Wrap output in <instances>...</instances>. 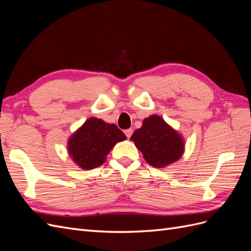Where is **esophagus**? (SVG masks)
<instances>
[{
    "mask_svg": "<svg viewBox=\"0 0 251 251\" xmlns=\"http://www.w3.org/2000/svg\"><path fill=\"white\" fill-rule=\"evenodd\" d=\"M125 134L127 138H130L133 134V130L132 128H127V130H125Z\"/></svg>",
    "mask_w": 251,
    "mask_h": 251,
    "instance_id": "34e87169",
    "label": "esophagus"
}]
</instances>
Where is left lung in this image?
I'll return each instance as SVG.
<instances>
[{"mask_svg": "<svg viewBox=\"0 0 251 251\" xmlns=\"http://www.w3.org/2000/svg\"><path fill=\"white\" fill-rule=\"evenodd\" d=\"M131 140L146 161L157 169L179 160L184 151L181 136L158 115L144 119L142 126L134 132Z\"/></svg>", "mask_w": 251, "mask_h": 251, "instance_id": "obj_1", "label": "left lung"}]
</instances>
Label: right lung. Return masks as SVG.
<instances>
[{"label":"right lung","mask_w":251,"mask_h":251,"mask_svg":"<svg viewBox=\"0 0 251 251\" xmlns=\"http://www.w3.org/2000/svg\"><path fill=\"white\" fill-rule=\"evenodd\" d=\"M126 139L116 125L92 117L75 132L68 142V151L73 161L82 170L100 166L112 148Z\"/></svg>","instance_id":"add662e5"}]
</instances>
